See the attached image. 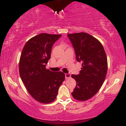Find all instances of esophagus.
<instances>
[{
  "mask_svg": "<svg viewBox=\"0 0 126 126\" xmlns=\"http://www.w3.org/2000/svg\"><path fill=\"white\" fill-rule=\"evenodd\" d=\"M65 75V79H70V77H71V76H70V74H69V73H66Z\"/></svg>",
  "mask_w": 126,
  "mask_h": 126,
  "instance_id": "34e87169",
  "label": "esophagus"
}]
</instances>
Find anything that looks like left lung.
Listing matches in <instances>:
<instances>
[{"label": "left lung", "instance_id": "1", "mask_svg": "<svg viewBox=\"0 0 126 126\" xmlns=\"http://www.w3.org/2000/svg\"><path fill=\"white\" fill-rule=\"evenodd\" d=\"M68 36L77 61L82 63L80 74L71 76L76 81L72 96L79 101L87 100L95 95L106 79L108 69L106 53L100 42L90 34L81 32Z\"/></svg>", "mask_w": 126, "mask_h": 126}]
</instances>
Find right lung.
<instances>
[{"label":"right lung","mask_w":126,"mask_h":126,"mask_svg":"<svg viewBox=\"0 0 126 126\" xmlns=\"http://www.w3.org/2000/svg\"><path fill=\"white\" fill-rule=\"evenodd\" d=\"M61 34L41 33L32 38L24 46L19 63L20 78L29 94L44 104L56 99L59 87L65 80L63 72L46 68L54 43Z\"/></svg>","instance_id":"add662e5"}]
</instances>
